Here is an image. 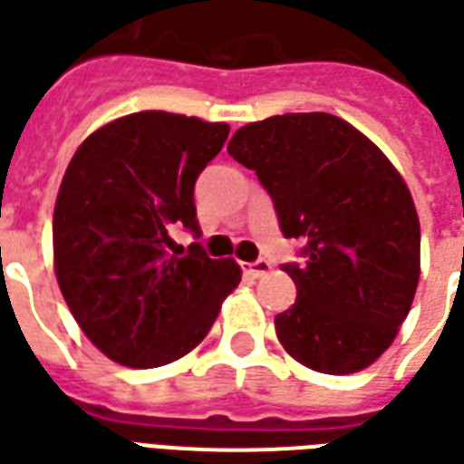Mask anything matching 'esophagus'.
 Instances as JSON below:
<instances>
[{
  "instance_id": "34e87169",
  "label": "esophagus",
  "mask_w": 464,
  "mask_h": 464,
  "mask_svg": "<svg viewBox=\"0 0 464 464\" xmlns=\"http://www.w3.org/2000/svg\"><path fill=\"white\" fill-rule=\"evenodd\" d=\"M243 271H246V276L261 278V276H266L268 271H271V261L258 258V261H254V264H243Z\"/></svg>"
}]
</instances>
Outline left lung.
Wrapping results in <instances>:
<instances>
[{
	"mask_svg": "<svg viewBox=\"0 0 464 464\" xmlns=\"http://www.w3.org/2000/svg\"><path fill=\"white\" fill-rule=\"evenodd\" d=\"M228 155L256 170L304 261L284 271L294 306L278 342L304 367L352 374L394 342L420 281V218L410 188L367 135L329 112L251 122Z\"/></svg>",
	"mask_w": 464,
	"mask_h": 464,
	"instance_id": "8db88e82",
	"label": "left lung"
}]
</instances>
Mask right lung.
<instances>
[{
  "label": "right lung",
  "instance_id": "obj_1",
  "mask_svg": "<svg viewBox=\"0 0 464 464\" xmlns=\"http://www.w3.org/2000/svg\"><path fill=\"white\" fill-rule=\"evenodd\" d=\"M226 122L145 110L112 120L67 165L54 203V274L74 322L122 367L170 364L203 342L241 281L233 258L188 251L200 236L193 188Z\"/></svg>",
  "mask_w": 464,
  "mask_h": 464
}]
</instances>
